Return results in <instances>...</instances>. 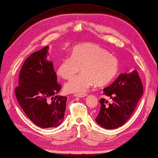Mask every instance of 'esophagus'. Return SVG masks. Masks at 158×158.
I'll list each match as a JSON object with an SVG mask.
<instances>
[{
	"mask_svg": "<svg viewBox=\"0 0 158 158\" xmlns=\"http://www.w3.org/2000/svg\"><path fill=\"white\" fill-rule=\"evenodd\" d=\"M87 94L86 93H76L74 94V96H76V97H79V98H82V97H85L86 96Z\"/></svg>",
	"mask_w": 158,
	"mask_h": 158,
	"instance_id": "34e87169",
	"label": "esophagus"
}]
</instances>
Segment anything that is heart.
Returning <instances> with one entry per match:
<instances>
[{"label":"heart","instance_id":"heart-1","mask_svg":"<svg viewBox=\"0 0 158 158\" xmlns=\"http://www.w3.org/2000/svg\"><path fill=\"white\" fill-rule=\"evenodd\" d=\"M82 73L67 82L68 92H83L90 87L105 86L111 82L118 73L119 61L106 49L93 43H83L74 47L71 56L60 61L57 73L69 79L80 70Z\"/></svg>","mask_w":158,"mask_h":158}]
</instances>
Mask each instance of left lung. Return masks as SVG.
Segmentation results:
<instances>
[{"instance_id":"left-lung-1","label":"left lung","mask_w":158,"mask_h":158,"mask_svg":"<svg viewBox=\"0 0 158 158\" xmlns=\"http://www.w3.org/2000/svg\"><path fill=\"white\" fill-rule=\"evenodd\" d=\"M143 94V87L136 70L121 74L111 85L104 89V95L110 97L112 103L100 100V110L96 122L106 129H115L132 116Z\"/></svg>"}]
</instances>
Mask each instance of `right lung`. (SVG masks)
Masks as SVG:
<instances>
[{"instance_id":"obj_1","label":"right lung","mask_w":158,"mask_h":158,"mask_svg":"<svg viewBox=\"0 0 158 158\" xmlns=\"http://www.w3.org/2000/svg\"><path fill=\"white\" fill-rule=\"evenodd\" d=\"M48 47L35 52L25 60L19 75L16 98L28 119L42 128L56 127L64 119L67 97L58 96L53 62L47 60Z\"/></svg>"}]
</instances>
